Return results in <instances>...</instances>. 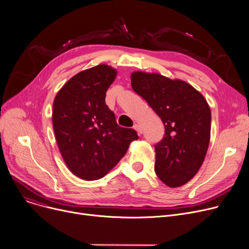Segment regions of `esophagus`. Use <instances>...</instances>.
<instances>
[{
  "instance_id": "1",
  "label": "esophagus",
  "mask_w": 249,
  "mask_h": 249,
  "mask_svg": "<svg viewBox=\"0 0 249 249\" xmlns=\"http://www.w3.org/2000/svg\"><path fill=\"white\" fill-rule=\"evenodd\" d=\"M134 128L138 131V134L139 135H142V126L140 125V124H136L135 125H134Z\"/></svg>"
}]
</instances>
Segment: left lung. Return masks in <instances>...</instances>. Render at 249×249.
Masks as SVG:
<instances>
[{"label":"left lung","mask_w":249,"mask_h":249,"mask_svg":"<svg viewBox=\"0 0 249 249\" xmlns=\"http://www.w3.org/2000/svg\"><path fill=\"white\" fill-rule=\"evenodd\" d=\"M131 87L160 116L165 126L155 144V172L169 187H179L198 173L211 133V110L204 96L182 80L158 73H131Z\"/></svg>","instance_id":"8db88e82"}]
</instances>
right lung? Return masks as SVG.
Instances as JSON below:
<instances>
[{"instance_id": "add662e5", "label": "right lung", "mask_w": 249, "mask_h": 249, "mask_svg": "<svg viewBox=\"0 0 249 249\" xmlns=\"http://www.w3.org/2000/svg\"><path fill=\"white\" fill-rule=\"evenodd\" d=\"M116 76L99 64L70 78L58 91L52 122L58 148L68 169L83 180H97L118 164L137 131L116 124L106 93Z\"/></svg>"}]
</instances>
